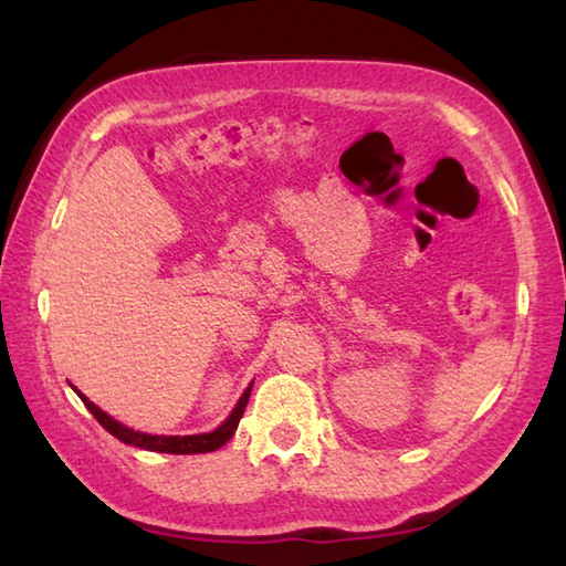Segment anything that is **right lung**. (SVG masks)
I'll return each mask as SVG.
<instances>
[{"instance_id": "obj_1", "label": "right lung", "mask_w": 566, "mask_h": 566, "mask_svg": "<svg viewBox=\"0 0 566 566\" xmlns=\"http://www.w3.org/2000/svg\"><path fill=\"white\" fill-rule=\"evenodd\" d=\"M250 389H245V394L240 396L238 406L233 408V413L226 418V423H221L219 428H216L213 432H203V436H148V432H138V430H130L126 426L118 423V420H114L112 416H106L102 408L94 406L87 396L80 394L77 389V396L82 399V403L90 408V413L99 420V423L112 432L114 438H118L126 444H134V448H140V450H153V452H167V454H197V452H213L219 450L221 444H226L228 440L233 438V432L240 423V418H243V411L248 406V399H250Z\"/></svg>"}]
</instances>
